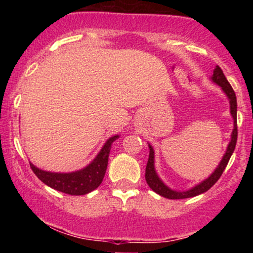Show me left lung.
<instances>
[{"mask_svg":"<svg viewBox=\"0 0 253 253\" xmlns=\"http://www.w3.org/2000/svg\"><path fill=\"white\" fill-rule=\"evenodd\" d=\"M211 81L214 83L219 84L221 86L223 91L226 92L227 95L228 100H229V104H231V114L234 119V128L233 132H232V136H231V143L228 144L227 151H226L225 156H223L222 161L220 162L219 167L216 168V170L214 171L211 175L208 177L206 181H203L200 184H197L196 187H194L193 189L187 190V191H173L169 189L167 185L164 184L163 182L161 181L158 176H157L156 170H155V164H153V159H155V152H153V149L151 145H149L150 147V156H149V161H147V165H146V170H145V179H146L147 184L149 187L152 189L153 191H156L157 194H159L161 196L167 197V199H171V200H177V199H188V197H194L196 195H200V194L205 193L208 189H211L214 184L217 182V179L220 178L222 175L223 170L225 168L227 167V163L231 158L232 153H233L234 149H236V144H237V138H238V127H237V97H236V92H234L233 88L231 86V84L228 83L227 78L225 77L223 72L219 66H216L213 71V76H211Z\"/></svg>","mask_w":253,"mask_h":253,"instance_id":"1","label":"left lung"}]
</instances>
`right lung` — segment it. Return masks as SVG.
Returning <instances> with one entry per match:
<instances>
[{
    "label": "right lung",
    "mask_w": 253,
    "mask_h": 253,
    "mask_svg": "<svg viewBox=\"0 0 253 253\" xmlns=\"http://www.w3.org/2000/svg\"><path fill=\"white\" fill-rule=\"evenodd\" d=\"M118 138L119 135L109 138L100 153L96 156V158L82 170L70 173L50 172V171L38 169L32 163L30 164L31 169L33 170V172L40 181L53 189L69 194V195H85L90 191L96 189L102 183L107 165H108L110 145Z\"/></svg>",
    "instance_id": "obj_1"
}]
</instances>
